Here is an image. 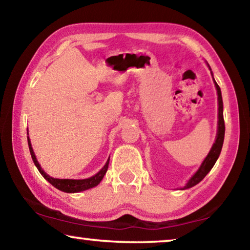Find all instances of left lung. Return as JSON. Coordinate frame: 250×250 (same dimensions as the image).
<instances>
[{
	"label": "left lung",
	"instance_id": "left-lung-1",
	"mask_svg": "<svg viewBox=\"0 0 250 250\" xmlns=\"http://www.w3.org/2000/svg\"><path fill=\"white\" fill-rule=\"evenodd\" d=\"M208 67H209V65H208ZM209 69H210V67H209ZM211 75H213V73H211ZM214 83H215V87H216L217 96H218V128H217L216 140H215L214 145H213V146H211V149L209 151V153L207 154L205 160L203 161L202 166L200 167V168H198L197 172L191 177V180L186 183L184 188H182L181 189L189 188H192V186L200 183V182L207 175V173L211 170V167H213L214 164L216 163L219 154H221L223 143H224V137H225V122H224V116H223V99H222L221 88H219L217 83L215 82V79H214Z\"/></svg>",
	"mask_w": 250,
	"mask_h": 250
}]
</instances>
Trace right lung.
Wrapping results in <instances>:
<instances>
[{
    "label": "right lung",
    "instance_id": "1",
    "mask_svg": "<svg viewBox=\"0 0 250 250\" xmlns=\"http://www.w3.org/2000/svg\"><path fill=\"white\" fill-rule=\"evenodd\" d=\"M27 141H28V147H29V152H31L33 162L35 164L36 167L39 168V171L42 175H43L46 180H47L50 184L55 188H58L59 191L66 192V193H77V192H82V191H86V189H89L91 188H95V186L98 185L101 180L104 179V176L105 174V172L108 170V166H109V159L107 162H105L104 167L101 168V170L97 173L96 175L89 177V179H84V180H68V179H54V177L49 176L47 173H45L43 168L41 167L39 161H37L35 153H34L33 147L31 145V141H29V138L27 137Z\"/></svg>",
    "mask_w": 250,
    "mask_h": 250
}]
</instances>
